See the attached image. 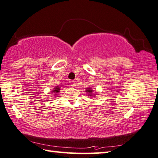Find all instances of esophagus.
I'll return each instance as SVG.
<instances>
[{"mask_svg": "<svg viewBox=\"0 0 158 158\" xmlns=\"http://www.w3.org/2000/svg\"><path fill=\"white\" fill-rule=\"evenodd\" d=\"M69 83H70V85L71 87H73L75 85V81H69Z\"/></svg>", "mask_w": 158, "mask_h": 158, "instance_id": "1", "label": "esophagus"}]
</instances>
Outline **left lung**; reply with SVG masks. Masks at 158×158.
<instances>
[{"label": "left lung", "mask_w": 158, "mask_h": 158, "mask_svg": "<svg viewBox=\"0 0 158 158\" xmlns=\"http://www.w3.org/2000/svg\"><path fill=\"white\" fill-rule=\"evenodd\" d=\"M87 92H89V94H92V93L93 92V91H92V89H89H89H87Z\"/></svg>", "instance_id": "obj_1"}]
</instances>
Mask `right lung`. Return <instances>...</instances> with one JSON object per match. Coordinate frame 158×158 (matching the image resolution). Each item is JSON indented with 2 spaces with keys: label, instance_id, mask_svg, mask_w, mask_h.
<instances>
[{
  "label": "right lung",
  "instance_id": "obj_1",
  "mask_svg": "<svg viewBox=\"0 0 158 158\" xmlns=\"http://www.w3.org/2000/svg\"><path fill=\"white\" fill-rule=\"evenodd\" d=\"M60 87L57 86L56 87L54 88L53 91H52V92H53V93H57L58 92H60Z\"/></svg>",
  "mask_w": 158,
  "mask_h": 158
}]
</instances>
